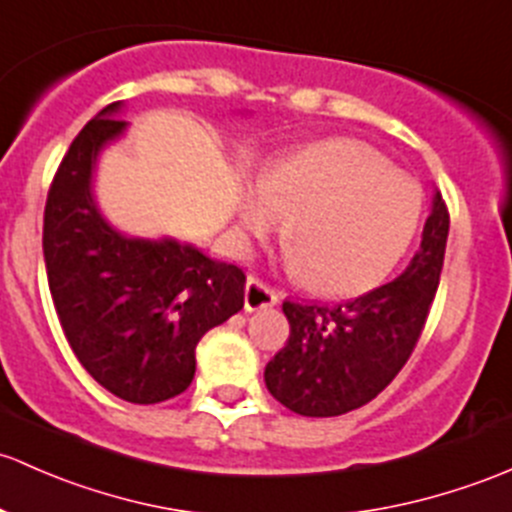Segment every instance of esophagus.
<instances>
[{
    "label": "esophagus",
    "mask_w": 512,
    "mask_h": 512,
    "mask_svg": "<svg viewBox=\"0 0 512 512\" xmlns=\"http://www.w3.org/2000/svg\"><path fill=\"white\" fill-rule=\"evenodd\" d=\"M279 304V294L274 292L270 284H265L262 279L250 277L245 284V309L247 311H260L270 309V306Z\"/></svg>",
    "instance_id": "esophagus-1"
}]
</instances>
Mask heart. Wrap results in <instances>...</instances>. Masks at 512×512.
<instances>
[{
    "mask_svg": "<svg viewBox=\"0 0 512 512\" xmlns=\"http://www.w3.org/2000/svg\"><path fill=\"white\" fill-rule=\"evenodd\" d=\"M424 211L422 186L353 139L311 144L260 171L240 201V228L262 238L284 228L297 265L328 294L373 289L410 250Z\"/></svg>",
    "mask_w": 512,
    "mask_h": 512,
    "instance_id": "1",
    "label": "heart"
}]
</instances>
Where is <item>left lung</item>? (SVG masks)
<instances>
[{
    "label": "left lung",
    "mask_w": 512,
    "mask_h": 512,
    "mask_svg": "<svg viewBox=\"0 0 512 512\" xmlns=\"http://www.w3.org/2000/svg\"><path fill=\"white\" fill-rule=\"evenodd\" d=\"M449 211L437 191L422 245L392 282L343 304L284 301L289 341L265 368L274 400L304 417L368 405L395 380L419 341L444 267Z\"/></svg>",
    "instance_id": "1"
}]
</instances>
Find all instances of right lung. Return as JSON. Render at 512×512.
Instances as JSON below:
<instances>
[{"instance_id":"1","label":"right lung","mask_w":512,"mask_h":512,"mask_svg":"<svg viewBox=\"0 0 512 512\" xmlns=\"http://www.w3.org/2000/svg\"><path fill=\"white\" fill-rule=\"evenodd\" d=\"M122 102L80 129L48 191L43 262L75 358L134 405L181 395L203 333L245 304L240 267L174 238H132L107 223L93 181L102 149L125 134Z\"/></svg>"}]
</instances>
